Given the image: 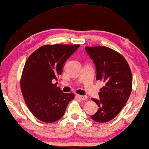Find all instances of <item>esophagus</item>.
I'll list each match as a JSON object with an SVG mask.
<instances>
[{"label": "esophagus", "mask_w": 149, "mask_h": 149, "mask_svg": "<svg viewBox=\"0 0 149 149\" xmlns=\"http://www.w3.org/2000/svg\"><path fill=\"white\" fill-rule=\"evenodd\" d=\"M77 97H79V99L81 100H85L87 99V95H77Z\"/></svg>", "instance_id": "34e87169"}]
</instances>
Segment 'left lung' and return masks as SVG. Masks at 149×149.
I'll use <instances>...</instances> for the list:
<instances>
[{
  "label": "left lung",
  "instance_id": "left-lung-1",
  "mask_svg": "<svg viewBox=\"0 0 149 149\" xmlns=\"http://www.w3.org/2000/svg\"><path fill=\"white\" fill-rule=\"evenodd\" d=\"M96 68V79L104 83L100 99L91 98L98 107L91 118L97 123L113 119L127 103L132 88V74L124 57L104 46L85 47Z\"/></svg>",
  "mask_w": 149,
  "mask_h": 149
}]
</instances>
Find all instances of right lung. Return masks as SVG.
Segmentation results:
<instances>
[{
	"mask_svg": "<svg viewBox=\"0 0 149 149\" xmlns=\"http://www.w3.org/2000/svg\"><path fill=\"white\" fill-rule=\"evenodd\" d=\"M80 45H45L26 60L20 80L24 100L30 112L40 121L53 123L61 119L73 93H65L57 87L64 64Z\"/></svg>",
	"mask_w": 149,
	"mask_h": 149,
	"instance_id": "obj_1",
	"label": "right lung"
}]
</instances>
